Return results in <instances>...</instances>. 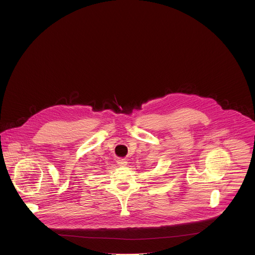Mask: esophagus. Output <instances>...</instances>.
I'll return each mask as SVG.
<instances>
[{"label":"esophagus","mask_w":255,"mask_h":255,"mask_svg":"<svg viewBox=\"0 0 255 255\" xmlns=\"http://www.w3.org/2000/svg\"><path fill=\"white\" fill-rule=\"evenodd\" d=\"M117 164H118L119 166H121V167H125V166H127V165H128V161H127L126 159H122V158H120V159H118V160H117Z\"/></svg>","instance_id":"obj_1"}]
</instances>
